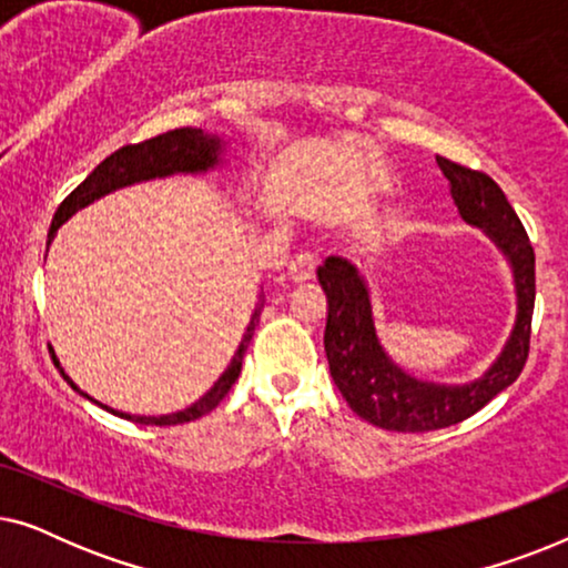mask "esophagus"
Listing matches in <instances>:
<instances>
[{"label":"esophagus","instance_id":"34e87169","mask_svg":"<svg viewBox=\"0 0 568 568\" xmlns=\"http://www.w3.org/2000/svg\"><path fill=\"white\" fill-rule=\"evenodd\" d=\"M315 268H317V258L313 253H297L290 261V278L297 284L307 282V278L315 276Z\"/></svg>","mask_w":568,"mask_h":568}]
</instances>
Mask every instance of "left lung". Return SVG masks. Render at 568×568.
Returning <instances> with one entry per match:
<instances>
[{
  "mask_svg": "<svg viewBox=\"0 0 568 568\" xmlns=\"http://www.w3.org/2000/svg\"><path fill=\"white\" fill-rule=\"evenodd\" d=\"M437 165L449 181L463 220L486 230L509 258L517 284V325L499 362L476 383L453 387L422 383L395 367L379 346L369 294L359 271L336 255L325 258L317 268V278L328 297L323 341L331 377L356 416L387 432H434L465 422L515 383L530 354L535 310V251L530 237L494 178L447 158H437Z\"/></svg>",
  "mask_w": 568,
  "mask_h": 568,
  "instance_id": "obj_1",
  "label": "left lung"
}]
</instances>
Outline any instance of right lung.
Returning a JSON list of instances; mask_svg holds the SVG:
<instances>
[{
	"mask_svg": "<svg viewBox=\"0 0 568 568\" xmlns=\"http://www.w3.org/2000/svg\"><path fill=\"white\" fill-rule=\"evenodd\" d=\"M220 150H222L220 139L206 136L201 129H173V131H165V134L144 139V142L121 146V150L108 154V158L100 162V165L92 170V173L84 178V181L77 185V189L69 193L64 201H61L57 214H53V222L49 230V243H51L53 232H57L61 224H64L69 216L77 212V209L92 204L95 199L105 196V193H111L115 189H121V185L150 181V178H165L173 173H201V170L214 168L216 162H220L216 160ZM261 310H263V292L258 294V305H255V310H253L251 325H247L245 336H243V341H240V346H237L235 356H232L230 367L224 369V375L220 379H216L212 390H209L201 400L193 403L191 408L178 410V414H170V416H129V414H121V410L103 406V403H100V406H103L105 410H111V414H115V416L129 418V422L144 424V426H175V424H185V422H193V418L206 416L209 410H214L216 406H220V403L224 400V395L232 390V385H235V379L240 377L243 356L247 352V344H251V338H253L255 325H258ZM51 359L59 367L57 356L51 354ZM59 372H61V377H64L67 383L77 390V385L64 375V369L59 367Z\"/></svg>",
	"mask_w": 568,
	"mask_h": 568,
	"instance_id": "right-lung-1",
	"label": "right lung"
}]
</instances>
